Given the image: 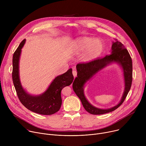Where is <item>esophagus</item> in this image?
Returning a JSON list of instances; mask_svg holds the SVG:
<instances>
[{
	"label": "esophagus",
	"instance_id": "34e87169",
	"mask_svg": "<svg viewBox=\"0 0 146 146\" xmlns=\"http://www.w3.org/2000/svg\"><path fill=\"white\" fill-rule=\"evenodd\" d=\"M72 73H73V76L74 77H76V76H77V71L75 70V68H73V72H72Z\"/></svg>",
	"mask_w": 146,
	"mask_h": 146
}]
</instances>
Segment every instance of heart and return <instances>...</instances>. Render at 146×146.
Instances as JSON below:
<instances>
[{"label": "heart", "instance_id": "obj_1", "mask_svg": "<svg viewBox=\"0 0 146 146\" xmlns=\"http://www.w3.org/2000/svg\"><path fill=\"white\" fill-rule=\"evenodd\" d=\"M74 51L77 53L85 51L82 55L84 62H89L97 58L102 52L103 43L99 39L82 37L77 38L74 44Z\"/></svg>", "mask_w": 146, "mask_h": 146}]
</instances>
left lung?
<instances>
[{
    "mask_svg": "<svg viewBox=\"0 0 146 146\" xmlns=\"http://www.w3.org/2000/svg\"><path fill=\"white\" fill-rule=\"evenodd\" d=\"M114 62L119 64L123 70L125 90L121 100L117 106L111 108L103 110L96 108L92 106L85 98L84 92V84L98 71ZM76 69L77 77L73 81V89L80 99L85 110L90 114H103L115 110L122 105L131 89L132 82V59L126 48L117 40L113 42L111 54L87 63L78 64Z\"/></svg>",
    "mask_w": 146,
    "mask_h": 146,
    "instance_id": "left-lung-1",
    "label": "left lung"
}]
</instances>
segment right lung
<instances>
[{
  "mask_svg": "<svg viewBox=\"0 0 146 146\" xmlns=\"http://www.w3.org/2000/svg\"><path fill=\"white\" fill-rule=\"evenodd\" d=\"M24 39L13 56L12 77L17 96L23 105L28 110L42 115H51L58 111L62 105L61 91L70 86L74 79L72 69L56 76L47 90L42 94L33 96L29 94L22 87L19 74V61L21 49L25 43Z\"/></svg>",
  "mask_w": 146,
  "mask_h": 146,
  "instance_id": "1",
  "label": "right lung"
}]
</instances>
